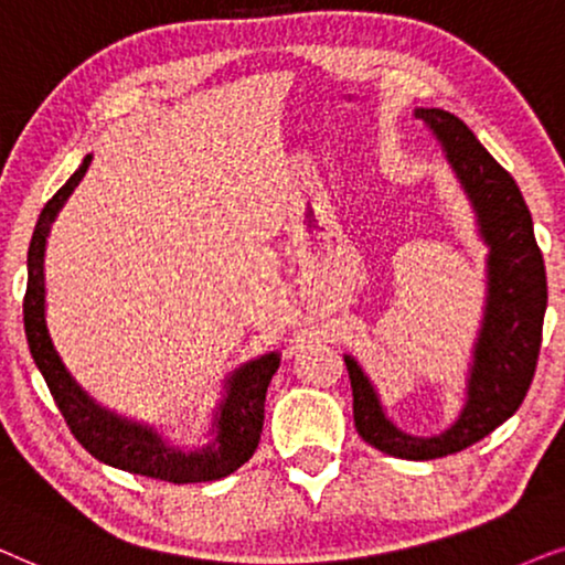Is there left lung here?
<instances>
[{
	"instance_id": "1",
	"label": "left lung",
	"mask_w": 565,
	"mask_h": 565,
	"mask_svg": "<svg viewBox=\"0 0 565 565\" xmlns=\"http://www.w3.org/2000/svg\"><path fill=\"white\" fill-rule=\"evenodd\" d=\"M416 116L445 145L476 206L480 232L491 245L486 320L472 361L468 403L452 428L434 439H420L390 424L370 380L351 356H345V370L353 390V424L361 439L403 460H436L472 447L522 405L543 343L547 281L530 209L514 178L452 113L420 108Z\"/></svg>"
}]
</instances>
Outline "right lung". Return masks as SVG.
<instances>
[{
  "mask_svg": "<svg viewBox=\"0 0 565 565\" xmlns=\"http://www.w3.org/2000/svg\"><path fill=\"white\" fill-rule=\"evenodd\" d=\"M93 157H85L79 170L51 195L38 216L33 239L28 250V289L22 299V318H25V335L33 361L41 370L43 380L54 395L62 411L66 426L72 428L74 439L87 449L89 455L113 468L137 472V476L168 480V483H201V480H220L235 472L239 465L250 460L258 447L263 431V411H266L268 382L278 370L276 353H266L258 361H250L230 380L227 401L216 418L214 447L204 452H180L170 449L152 428H141L129 420L113 416V413L97 408L89 397L77 387V382L64 370L62 359L51 343L46 318H43V250L51 222L62 209L66 195L74 191L85 175Z\"/></svg>",
  "mask_w": 565,
  "mask_h": 565,
  "instance_id": "add662e5",
  "label": "right lung"
}]
</instances>
